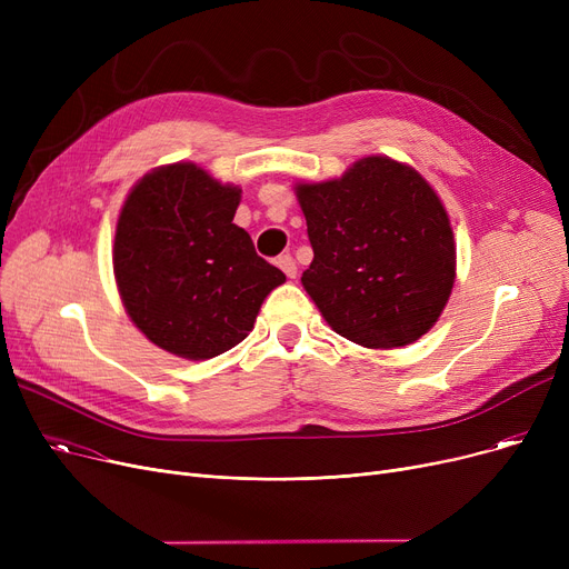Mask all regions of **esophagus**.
I'll list each match as a JSON object with an SVG mask.
<instances>
[{
	"instance_id": "1",
	"label": "esophagus",
	"mask_w": 569,
	"mask_h": 569,
	"mask_svg": "<svg viewBox=\"0 0 569 569\" xmlns=\"http://www.w3.org/2000/svg\"><path fill=\"white\" fill-rule=\"evenodd\" d=\"M277 264L283 269V274H286L288 279H295V277H297V264H295V260H292V256H290V253L279 256Z\"/></svg>"
}]
</instances>
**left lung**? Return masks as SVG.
<instances>
[{
  "label": "left lung",
  "instance_id": "obj_1",
  "mask_svg": "<svg viewBox=\"0 0 569 569\" xmlns=\"http://www.w3.org/2000/svg\"><path fill=\"white\" fill-rule=\"evenodd\" d=\"M313 260L302 286L332 330L365 348L427 335L457 277L450 219L427 179L390 157L297 184Z\"/></svg>",
  "mask_w": 569,
  "mask_h": 569
}]
</instances>
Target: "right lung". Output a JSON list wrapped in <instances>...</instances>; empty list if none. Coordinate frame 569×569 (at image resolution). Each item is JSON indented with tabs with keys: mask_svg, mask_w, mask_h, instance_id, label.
<instances>
[{
	"mask_svg": "<svg viewBox=\"0 0 569 569\" xmlns=\"http://www.w3.org/2000/svg\"><path fill=\"white\" fill-rule=\"evenodd\" d=\"M242 189L196 163L147 172L117 219L112 267L122 305L154 346L209 360L253 330L286 274L232 223Z\"/></svg>",
	"mask_w": 569,
	"mask_h": 569,
	"instance_id": "add662e5",
	"label": "right lung"
}]
</instances>
